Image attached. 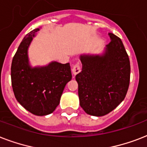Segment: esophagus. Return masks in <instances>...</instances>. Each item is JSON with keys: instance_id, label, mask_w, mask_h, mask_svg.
I'll list each match as a JSON object with an SVG mask.
<instances>
[{"instance_id": "34e87169", "label": "esophagus", "mask_w": 147, "mask_h": 147, "mask_svg": "<svg viewBox=\"0 0 147 147\" xmlns=\"http://www.w3.org/2000/svg\"><path fill=\"white\" fill-rule=\"evenodd\" d=\"M81 71V68H80V65L78 63H77L76 65H75L72 68V74H73L74 76H76L77 75L78 73H79Z\"/></svg>"}]
</instances>
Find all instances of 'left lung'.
Listing matches in <instances>:
<instances>
[{"mask_svg":"<svg viewBox=\"0 0 147 147\" xmlns=\"http://www.w3.org/2000/svg\"><path fill=\"white\" fill-rule=\"evenodd\" d=\"M111 42L99 54H82V71L76 75L79 103L89 115L101 117L123 100L130 84V60L120 38L108 33Z\"/></svg>","mask_w":147,"mask_h":147,"instance_id":"left-lung-1","label":"left lung"}]
</instances>
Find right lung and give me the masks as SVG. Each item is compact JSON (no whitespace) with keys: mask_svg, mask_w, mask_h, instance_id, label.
Masks as SVG:
<instances>
[{"mask_svg":"<svg viewBox=\"0 0 147 147\" xmlns=\"http://www.w3.org/2000/svg\"><path fill=\"white\" fill-rule=\"evenodd\" d=\"M40 28L31 31L23 39L11 64V82L15 98L33 114H52L59 104L65 86L71 79L69 63L52 61L42 66H33L28 50Z\"/></svg>","mask_w":147,"mask_h":147,"instance_id":"add662e5","label":"right lung"}]
</instances>
